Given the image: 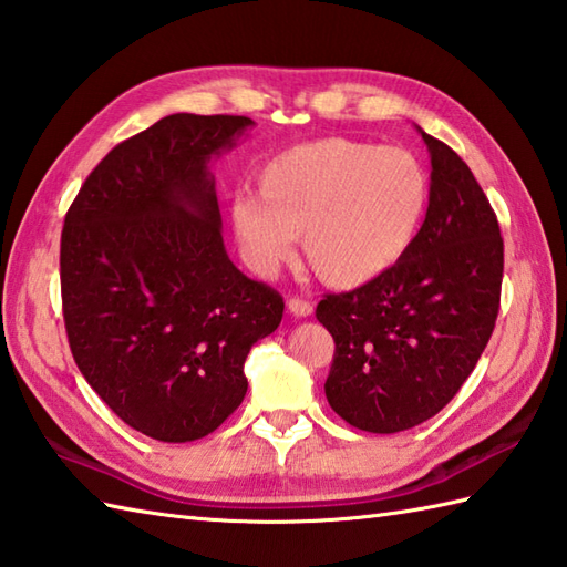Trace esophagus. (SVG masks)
Returning <instances> with one entry per match:
<instances>
[{
	"label": "esophagus",
	"instance_id": "1",
	"mask_svg": "<svg viewBox=\"0 0 567 567\" xmlns=\"http://www.w3.org/2000/svg\"><path fill=\"white\" fill-rule=\"evenodd\" d=\"M287 309H290V315L297 319H307L311 317V311H315V307H311L307 299H299V297H292L290 302H287Z\"/></svg>",
	"mask_w": 567,
	"mask_h": 567
}]
</instances>
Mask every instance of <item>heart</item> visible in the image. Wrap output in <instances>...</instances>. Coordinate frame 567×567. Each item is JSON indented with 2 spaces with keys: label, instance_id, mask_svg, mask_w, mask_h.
Listing matches in <instances>:
<instances>
[{
  "label": "heart",
  "instance_id": "heart-1",
  "mask_svg": "<svg viewBox=\"0 0 567 567\" xmlns=\"http://www.w3.org/2000/svg\"><path fill=\"white\" fill-rule=\"evenodd\" d=\"M258 197L228 209L240 256L272 275L302 236L309 268L323 285L355 290L378 280L412 248L426 219L431 179L404 148L319 138L272 155L256 175Z\"/></svg>",
  "mask_w": 567,
  "mask_h": 567
}]
</instances>
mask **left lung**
<instances>
[{"mask_svg":"<svg viewBox=\"0 0 567 567\" xmlns=\"http://www.w3.org/2000/svg\"><path fill=\"white\" fill-rule=\"evenodd\" d=\"M419 134L431 155V199L412 248L378 280L317 307L336 343L327 400L370 433L436 416L475 370L499 311L497 216L461 155Z\"/></svg>","mask_w":567,"mask_h":567,"instance_id":"left-lung-1","label":"left lung"}]
</instances>
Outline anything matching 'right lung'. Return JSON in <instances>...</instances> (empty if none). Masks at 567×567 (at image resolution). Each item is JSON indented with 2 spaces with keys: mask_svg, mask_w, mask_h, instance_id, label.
<instances>
[{
  "mask_svg": "<svg viewBox=\"0 0 567 567\" xmlns=\"http://www.w3.org/2000/svg\"><path fill=\"white\" fill-rule=\"evenodd\" d=\"M248 116L171 114L84 179L60 236L70 351L112 412L146 436H207L244 402L252 343L285 302L231 262L212 161Z\"/></svg>",
  "mask_w": 567,
  "mask_h": 567,
  "instance_id": "1",
  "label": "right lung"
}]
</instances>
